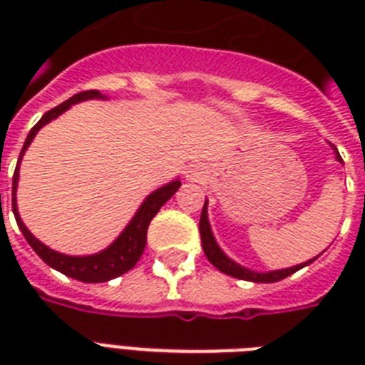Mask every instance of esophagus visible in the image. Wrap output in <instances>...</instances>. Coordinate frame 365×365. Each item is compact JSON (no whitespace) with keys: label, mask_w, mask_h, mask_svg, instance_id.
<instances>
[{"label":"esophagus","mask_w":365,"mask_h":365,"mask_svg":"<svg viewBox=\"0 0 365 365\" xmlns=\"http://www.w3.org/2000/svg\"><path fill=\"white\" fill-rule=\"evenodd\" d=\"M199 176H200L199 168H189V172H187L189 180H199Z\"/></svg>","instance_id":"34e87169"}]
</instances>
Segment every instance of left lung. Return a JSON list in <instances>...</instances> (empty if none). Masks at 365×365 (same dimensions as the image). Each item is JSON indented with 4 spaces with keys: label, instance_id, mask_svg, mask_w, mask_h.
Returning a JSON list of instances; mask_svg holds the SVG:
<instances>
[{
    "label": "left lung",
    "instance_id": "8db88e82",
    "mask_svg": "<svg viewBox=\"0 0 365 365\" xmlns=\"http://www.w3.org/2000/svg\"><path fill=\"white\" fill-rule=\"evenodd\" d=\"M337 159L343 160L339 153H337ZM199 231H200V240H202V250H205L206 257H208V261H210L212 265L216 267V269H220L222 272H225V274H229V277L240 278V280H250V282H278V280H282V278L294 274L295 271H299V269H303V267L309 265V263H312V261L317 259V257H314V259L307 261V263H303V265H295V267H289V269H282V271H272V272H255L237 265L235 261H231L227 255L223 254L222 250H220V246L216 244V240H214L210 223H208V214H206V202H205V208H202V214H200Z\"/></svg>",
    "mask_w": 365,
    "mask_h": 365
}]
</instances>
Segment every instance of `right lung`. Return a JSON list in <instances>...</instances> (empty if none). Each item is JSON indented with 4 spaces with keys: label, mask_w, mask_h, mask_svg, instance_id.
Here are the masks:
<instances>
[{
    "label": "right lung",
    "mask_w": 365,
    "mask_h": 365,
    "mask_svg": "<svg viewBox=\"0 0 365 365\" xmlns=\"http://www.w3.org/2000/svg\"><path fill=\"white\" fill-rule=\"evenodd\" d=\"M88 98H100L98 91H83V93L73 94L70 100H66L60 106L48 110L45 115L37 121V125L34 126L26 138L24 148L20 151L19 163H16V168H14L13 176V212L14 217H16V223H19V229L24 235V239L28 240L34 252H36L39 257H41L48 267H53L56 271L64 272L66 277L76 278V280H81V282H108L111 278H117L125 274L126 271H130L132 267L136 265L138 259L142 257L143 248H145V242H148V227L151 220L155 217V214L160 210V206L165 205L166 200L170 199L172 195L176 193L182 183L172 182L165 187L157 189L153 193L149 195L148 199L143 200V205L140 206V210L136 212V216L132 217V222L128 223V227L121 233V237L111 244L110 248H106L104 252H100L96 255H87V257H71V255H64L54 252V250L47 248L45 244H41L39 240L34 237V235L26 229V225L22 223L19 216V210H16V197H14V191H16V182H19V165L22 155L28 149V145L31 143L34 136L37 134V130L41 128L43 125H47L48 121H53L60 113H64L71 104H77L81 100Z\"/></svg>",
    "instance_id": "add662e5"
}]
</instances>
